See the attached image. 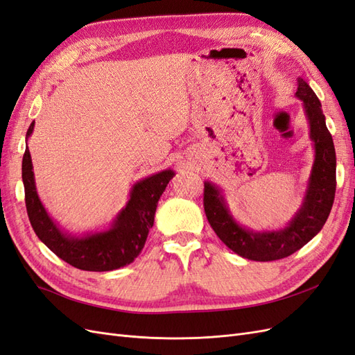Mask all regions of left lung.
<instances>
[{
	"mask_svg": "<svg viewBox=\"0 0 355 355\" xmlns=\"http://www.w3.org/2000/svg\"><path fill=\"white\" fill-rule=\"evenodd\" d=\"M296 96L304 102L315 159L302 206L286 228L265 232L243 228L232 218L220 189L211 182H204V211L210 227L234 253L245 259L268 262L283 259L297 252L323 228L335 200L336 153L321 103L314 90L302 78L297 80Z\"/></svg>",
	"mask_w": 355,
	"mask_h": 355,
	"instance_id": "left-lung-1",
	"label": "left lung"
}]
</instances>
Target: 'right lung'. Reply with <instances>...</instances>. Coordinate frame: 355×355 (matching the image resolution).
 <instances>
[{
    "instance_id": "add662e5",
    "label": "right lung",
    "mask_w": 355,
    "mask_h": 355,
    "mask_svg": "<svg viewBox=\"0 0 355 355\" xmlns=\"http://www.w3.org/2000/svg\"><path fill=\"white\" fill-rule=\"evenodd\" d=\"M32 130L34 121L28 128L26 139L32 135ZM173 175V170H163L139 180L132 188L130 200L116 214L110 230L72 237L59 230L40 201L28 146L22 161L26 211L38 239L62 261L78 270L96 272L118 270L132 263L142 252L148 232L154 225L158 200Z\"/></svg>"
}]
</instances>
